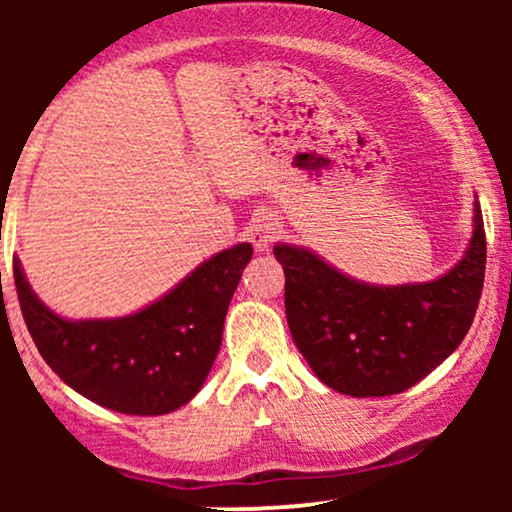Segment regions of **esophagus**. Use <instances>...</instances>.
<instances>
[{"mask_svg":"<svg viewBox=\"0 0 512 512\" xmlns=\"http://www.w3.org/2000/svg\"><path fill=\"white\" fill-rule=\"evenodd\" d=\"M281 223L274 219V216H260L255 223L250 226V240L257 250H267L269 245L274 243V238L279 236Z\"/></svg>","mask_w":512,"mask_h":512,"instance_id":"esophagus-1","label":"esophagus"}]
</instances>
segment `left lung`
I'll list each match as a JSON object with an SVG mask.
<instances>
[{"mask_svg":"<svg viewBox=\"0 0 512 512\" xmlns=\"http://www.w3.org/2000/svg\"><path fill=\"white\" fill-rule=\"evenodd\" d=\"M286 274V320L317 378L351 397L409 390L460 346L484 289L486 233L479 202L467 255L431 284L349 279L313 252L274 245Z\"/></svg>","mask_w":512,"mask_h":512,"instance_id":"obj_1","label":"left lung"}]
</instances>
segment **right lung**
Returning a JSON list of instances; mask_svg holds the SVG:
<instances>
[{
    "mask_svg": "<svg viewBox=\"0 0 512 512\" xmlns=\"http://www.w3.org/2000/svg\"><path fill=\"white\" fill-rule=\"evenodd\" d=\"M250 257V243L223 250L161 301L120 320L55 315L35 298L19 260L14 284L40 356L64 383L120 414L158 416L190 402L207 380Z\"/></svg>",
    "mask_w": 512,
    "mask_h": 512,
    "instance_id": "obj_1",
    "label": "right lung"
}]
</instances>
